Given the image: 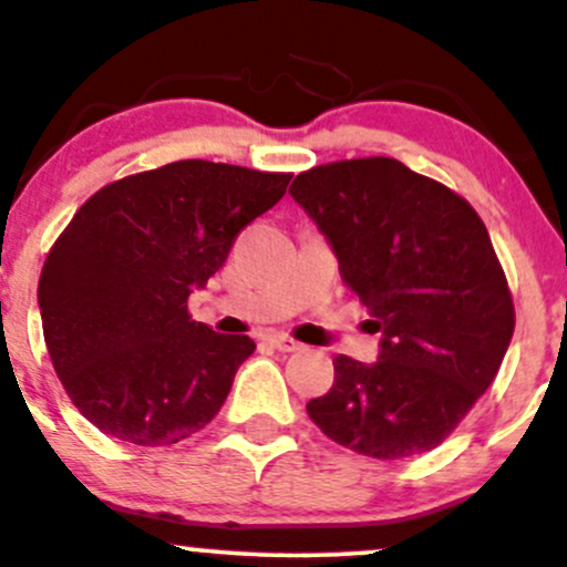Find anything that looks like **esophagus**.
Returning <instances> with one entry per match:
<instances>
[{
    "label": "esophagus",
    "mask_w": 567,
    "mask_h": 567,
    "mask_svg": "<svg viewBox=\"0 0 567 567\" xmlns=\"http://www.w3.org/2000/svg\"><path fill=\"white\" fill-rule=\"evenodd\" d=\"M266 341H269L271 347H275L277 351H298V349H301V343L292 341L290 336H282V333H271V336H266Z\"/></svg>",
    "instance_id": "1"
}]
</instances>
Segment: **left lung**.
I'll use <instances>...</instances> for the list:
<instances>
[{
	"label": "left lung",
	"mask_w": 567,
	"mask_h": 567,
	"mask_svg": "<svg viewBox=\"0 0 567 567\" xmlns=\"http://www.w3.org/2000/svg\"><path fill=\"white\" fill-rule=\"evenodd\" d=\"M290 194L381 333L370 365L336 357L333 389L306 405L309 419L370 458L432 451L496 379L514 333L512 296L483 218L392 157L311 167Z\"/></svg>",
	"instance_id": "left-lung-1"
}]
</instances>
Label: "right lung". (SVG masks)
<instances>
[{
	"label": "right lung",
	"mask_w": 567,
	"mask_h": 567,
	"mask_svg": "<svg viewBox=\"0 0 567 567\" xmlns=\"http://www.w3.org/2000/svg\"><path fill=\"white\" fill-rule=\"evenodd\" d=\"M292 175L184 159L95 192L39 277L50 360L76 410L122 442L173 445L210 424L256 343L186 301Z\"/></svg>",
	"instance_id": "add662e5"
}]
</instances>
